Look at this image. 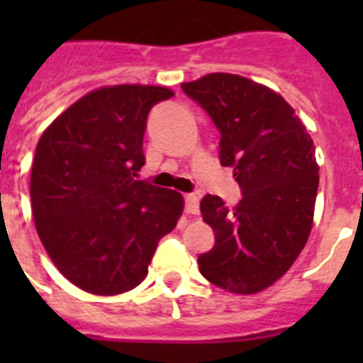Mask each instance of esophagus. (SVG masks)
I'll use <instances>...</instances> for the list:
<instances>
[{
	"mask_svg": "<svg viewBox=\"0 0 363 363\" xmlns=\"http://www.w3.org/2000/svg\"><path fill=\"white\" fill-rule=\"evenodd\" d=\"M185 213L187 214H198L200 213V198H198L196 192H191V194H185Z\"/></svg>",
	"mask_w": 363,
	"mask_h": 363,
	"instance_id": "esophagus-1",
	"label": "esophagus"
}]
</instances>
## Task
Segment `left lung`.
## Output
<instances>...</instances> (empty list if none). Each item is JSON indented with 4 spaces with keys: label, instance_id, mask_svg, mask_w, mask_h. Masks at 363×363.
<instances>
[{
    "label": "left lung",
    "instance_id": "8db88e82",
    "mask_svg": "<svg viewBox=\"0 0 363 363\" xmlns=\"http://www.w3.org/2000/svg\"><path fill=\"white\" fill-rule=\"evenodd\" d=\"M220 133V163L233 167L242 200L229 209L220 196L200 201L214 247L198 256L211 284L255 294L284 277L313 227L318 192L314 143L280 94L236 76L214 72L182 85Z\"/></svg>",
    "mask_w": 363,
    "mask_h": 363
}]
</instances>
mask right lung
<instances>
[{"instance_id":"1","label":"right lung","mask_w":363,"mask_h":363,"mask_svg":"<svg viewBox=\"0 0 363 363\" xmlns=\"http://www.w3.org/2000/svg\"><path fill=\"white\" fill-rule=\"evenodd\" d=\"M165 86H104L45 130L30 174L38 236L63 277L101 296L142 284L160 240L184 211L171 189L136 179L150 108Z\"/></svg>"}]
</instances>
